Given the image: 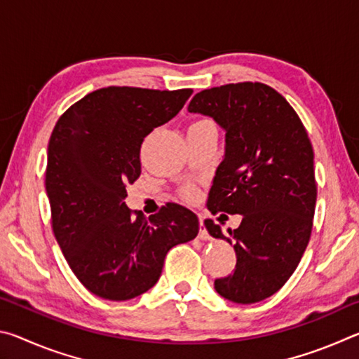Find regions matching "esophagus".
<instances>
[{
    "mask_svg": "<svg viewBox=\"0 0 359 359\" xmlns=\"http://www.w3.org/2000/svg\"><path fill=\"white\" fill-rule=\"evenodd\" d=\"M199 234H198V238L201 239V241H209L210 239V236H209V233H208V229L204 228V218L199 215Z\"/></svg>",
    "mask_w": 359,
    "mask_h": 359,
    "instance_id": "34e87169",
    "label": "esophagus"
}]
</instances>
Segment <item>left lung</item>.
Masks as SVG:
<instances>
[{"label": "left lung", "mask_w": 359, "mask_h": 359, "mask_svg": "<svg viewBox=\"0 0 359 359\" xmlns=\"http://www.w3.org/2000/svg\"><path fill=\"white\" fill-rule=\"evenodd\" d=\"M188 112L224 130V156L209 191L212 214L242 215L239 228L204 224L234 244L236 269L215 290L236 304H253L280 290L299 264L317 201L313 149L290 102L269 85L228 83L193 96Z\"/></svg>", "instance_id": "1"}]
</instances>
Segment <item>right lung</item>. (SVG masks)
Returning a JSON list of instances; mask_svg holds the SVG:
<instances>
[{
	"mask_svg": "<svg viewBox=\"0 0 359 359\" xmlns=\"http://www.w3.org/2000/svg\"><path fill=\"white\" fill-rule=\"evenodd\" d=\"M191 88L107 87L83 96L58 118L47 150L46 190L52 228L85 288L126 301L158 282L166 253L196 238L198 217L169 203L145 218L125 204L141 175V144L179 114Z\"/></svg>",
	"mask_w": 359,
	"mask_h": 359,
	"instance_id": "right-lung-1",
	"label": "right lung"
}]
</instances>
